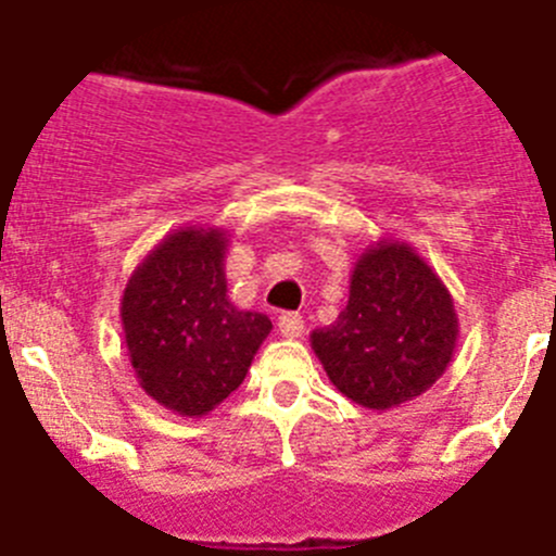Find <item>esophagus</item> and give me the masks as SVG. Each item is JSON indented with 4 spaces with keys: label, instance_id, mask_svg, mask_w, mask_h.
<instances>
[{
    "label": "esophagus",
    "instance_id": "obj_1",
    "mask_svg": "<svg viewBox=\"0 0 556 556\" xmlns=\"http://www.w3.org/2000/svg\"><path fill=\"white\" fill-rule=\"evenodd\" d=\"M279 334H282V338H302L304 334V318L299 313H282L279 315Z\"/></svg>",
    "mask_w": 556,
    "mask_h": 556
}]
</instances>
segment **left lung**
Masks as SVG:
<instances>
[{
    "instance_id": "1",
    "label": "left lung",
    "mask_w": 556,
    "mask_h": 556,
    "mask_svg": "<svg viewBox=\"0 0 556 556\" xmlns=\"http://www.w3.org/2000/svg\"><path fill=\"white\" fill-rule=\"evenodd\" d=\"M459 338L454 299L409 243H371L354 263L349 304L309 334L329 382L365 409L421 396L446 374Z\"/></svg>"
}]
</instances>
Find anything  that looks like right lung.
<instances>
[{
    "label": "right lung",
    "instance_id": "add662e5",
    "mask_svg": "<svg viewBox=\"0 0 556 556\" xmlns=\"http://www.w3.org/2000/svg\"><path fill=\"white\" fill-rule=\"evenodd\" d=\"M227 229L179 227L132 271L122 324L138 384L160 407L202 418L241 388L268 315L227 296Z\"/></svg>",
    "mask_w": 556,
    "mask_h": 556
}]
</instances>
